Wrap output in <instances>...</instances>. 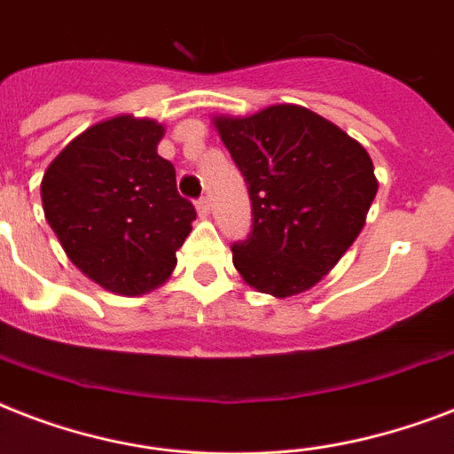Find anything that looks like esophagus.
Wrapping results in <instances>:
<instances>
[{
  "mask_svg": "<svg viewBox=\"0 0 454 454\" xmlns=\"http://www.w3.org/2000/svg\"><path fill=\"white\" fill-rule=\"evenodd\" d=\"M195 207H198V214L202 216V219H207V216H209V200L200 198L198 202H195Z\"/></svg>",
  "mask_w": 454,
  "mask_h": 454,
  "instance_id": "obj_1",
  "label": "esophagus"
}]
</instances>
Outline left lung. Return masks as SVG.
Wrapping results in <instances>:
<instances>
[{
	"mask_svg": "<svg viewBox=\"0 0 454 454\" xmlns=\"http://www.w3.org/2000/svg\"><path fill=\"white\" fill-rule=\"evenodd\" d=\"M212 122L247 181L254 214L247 240L231 247L235 269L276 299L310 290L365 226L380 188L372 160L337 124L294 103Z\"/></svg>",
	"mask_w": 454,
	"mask_h": 454,
	"instance_id": "left-lung-1",
	"label": "left lung"
}]
</instances>
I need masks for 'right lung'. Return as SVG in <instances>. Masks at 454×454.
Segmentation results:
<instances>
[{"instance_id":"add662e5","label":"right lung","mask_w":454,"mask_h":454,"mask_svg":"<svg viewBox=\"0 0 454 454\" xmlns=\"http://www.w3.org/2000/svg\"><path fill=\"white\" fill-rule=\"evenodd\" d=\"M162 137L148 117H110L74 137L42 178L44 216L67 259L122 297L160 287L192 231L195 207L157 155Z\"/></svg>"}]
</instances>
